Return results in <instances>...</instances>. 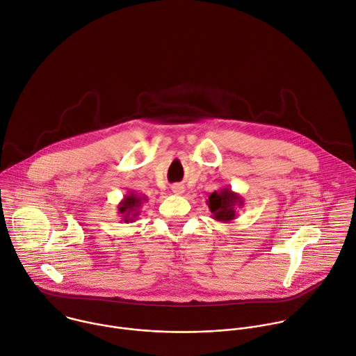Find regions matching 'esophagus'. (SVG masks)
I'll return each mask as SVG.
<instances>
[{"mask_svg": "<svg viewBox=\"0 0 356 356\" xmlns=\"http://www.w3.org/2000/svg\"><path fill=\"white\" fill-rule=\"evenodd\" d=\"M171 191L175 193V195H182L185 192V186L182 184H175L171 186Z\"/></svg>", "mask_w": 356, "mask_h": 356, "instance_id": "1", "label": "esophagus"}]
</instances>
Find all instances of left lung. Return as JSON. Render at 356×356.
<instances>
[{"instance_id": "1", "label": "left lung", "mask_w": 356, "mask_h": 356, "mask_svg": "<svg viewBox=\"0 0 356 356\" xmlns=\"http://www.w3.org/2000/svg\"><path fill=\"white\" fill-rule=\"evenodd\" d=\"M207 206L211 211V218L220 222H231L238 217L236 207L243 206V197L231 188H222L218 192L214 191L207 200Z\"/></svg>"}]
</instances>
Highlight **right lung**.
Returning a JSON list of instances; mask_svg holds the SVG:
<instances>
[{
	"mask_svg": "<svg viewBox=\"0 0 356 356\" xmlns=\"http://www.w3.org/2000/svg\"><path fill=\"white\" fill-rule=\"evenodd\" d=\"M147 202L146 195H138L134 191L128 192V195L124 196V199L118 203V214L121 216V221L129 224L134 222L139 214H140V207L143 203Z\"/></svg>",
	"mask_w": 356,
	"mask_h": 356,
	"instance_id": "right-lung-1",
	"label": "right lung"
}]
</instances>
